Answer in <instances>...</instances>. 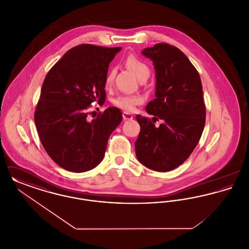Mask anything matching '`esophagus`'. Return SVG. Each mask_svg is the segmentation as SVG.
<instances>
[{
    "instance_id": "obj_1",
    "label": "esophagus",
    "mask_w": 249,
    "mask_h": 249,
    "mask_svg": "<svg viewBox=\"0 0 249 249\" xmlns=\"http://www.w3.org/2000/svg\"><path fill=\"white\" fill-rule=\"evenodd\" d=\"M122 116H123V119L124 120H130V119H133V116L130 114V113H128V112H123Z\"/></svg>"
}]
</instances>
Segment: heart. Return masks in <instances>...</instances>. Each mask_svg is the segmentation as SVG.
I'll list each match as a JSON object with an SVG mask.
<instances>
[{
    "mask_svg": "<svg viewBox=\"0 0 249 249\" xmlns=\"http://www.w3.org/2000/svg\"><path fill=\"white\" fill-rule=\"evenodd\" d=\"M126 65L130 68L131 71L136 74V76L142 80L144 78H148L150 75V68L149 66L140 59L138 56L134 54H130L126 59ZM116 75V68H111L107 71L105 79V84L107 87H110L115 79ZM143 101L142 96L138 94H123L119 95L113 100V105L119 107L120 109L131 112L135 109L136 106L141 105Z\"/></svg>",
    "mask_w": 249,
    "mask_h": 249,
    "instance_id": "b5f03b06",
    "label": "heart"
}]
</instances>
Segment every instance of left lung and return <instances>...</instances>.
Returning <instances> with one entry per match:
<instances>
[{
    "label": "left lung",
    "instance_id": "1",
    "mask_svg": "<svg viewBox=\"0 0 249 249\" xmlns=\"http://www.w3.org/2000/svg\"><path fill=\"white\" fill-rule=\"evenodd\" d=\"M142 54L156 70L155 99L145 107L154 118L136 116L141 130L135 153L147 168L168 172L186 161L200 141L206 112L201 77L188 57L169 44H156ZM159 119L164 122L157 128Z\"/></svg>",
    "mask_w": 249,
    "mask_h": 249
}]
</instances>
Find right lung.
Masks as SVG:
<instances>
[{
	"mask_svg": "<svg viewBox=\"0 0 249 249\" xmlns=\"http://www.w3.org/2000/svg\"><path fill=\"white\" fill-rule=\"evenodd\" d=\"M120 49L76 46L44 80L35 112L36 129L48 156L67 171L83 173L98 165L109 136L122 120L118 107H109L93 119L88 110L96 101L106 102V75Z\"/></svg>",
	"mask_w": 249,
	"mask_h": 249,
	"instance_id": "obj_1",
	"label": "right lung"
}]
</instances>
